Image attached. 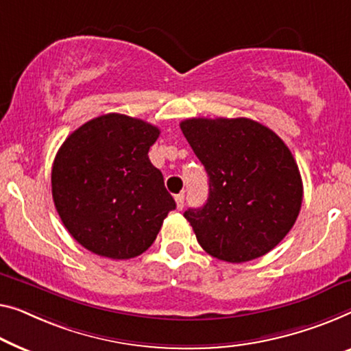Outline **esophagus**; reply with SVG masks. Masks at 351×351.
I'll return each mask as SVG.
<instances>
[{
	"label": "esophagus",
	"instance_id": "esophagus-1",
	"mask_svg": "<svg viewBox=\"0 0 351 351\" xmlns=\"http://www.w3.org/2000/svg\"><path fill=\"white\" fill-rule=\"evenodd\" d=\"M175 202L178 209L184 208V193H178V195H175Z\"/></svg>",
	"mask_w": 351,
	"mask_h": 351
}]
</instances>
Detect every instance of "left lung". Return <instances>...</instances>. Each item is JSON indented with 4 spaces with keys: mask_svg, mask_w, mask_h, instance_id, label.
<instances>
[{
    "mask_svg": "<svg viewBox=\"0 0 351 351\" xmlns=\"http://www.w3.org/2000/svg\"><path fill=\"white\" fill-rule=\"evenodd\" d=\"M180 128L209 178L205 205L184 213L198 244L228 263L268 254L295 226L302 203L289 146L249 118H191Z\"/></svg>",
    "mask_w": 351,
    "mask_h": 351,
    "instance_id": "1",
    "label": "left lung"
}]
</instances>
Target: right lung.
<instances>
[{
  "label": "right lung",
  "instance_id": "1",
  "mask_svg": "<svg viewBox=\"0 0 351 351\" xmlns=\"http://www.w3.org/2000/svg\"><path fill=\"white\" fill-rule=\"evenodd\" d=\"M160 130L138 118L107 113L74 130L51 167V195L78 244L113 260L143 254L176 208L149 146Z\"/></svg>",
  "mask_w": 351,
  "mask_h": 351
}]
</instances>
